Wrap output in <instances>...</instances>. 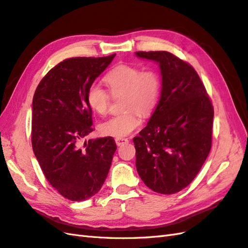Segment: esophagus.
<instances>
[{
	"label": "esophagus",
	"mask_w": 248,
	"mask_h": 248,
	"mask_svg": "<svg viewBox=\"0 0 248 248\" xmlns=\"http://www.w3.org/2000/svg\"><path fill=\"white\" fill-rule=\"evenodd\" d=\"M115 142H116V145H117V146H122V145H124V143L129 142V140H128V138L116 137V138H115Z\"/></svg>",
	"instance_id": "34e87169"
}]
</instances>
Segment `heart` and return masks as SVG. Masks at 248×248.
Here are the masks:
<instances>
[{"instance_id":"b5f03b06","label":"heart","mask_w":248,"mask_h":248,"mask_svg":"<svg viewBox=\"0 0 248 248\" xmlns=\"http://www.w3.org/2000/svg\"><path fill=\"white\" fill-rule=\"evenodd\" d=\"M105 82L112 95H124L122 114L115 115L99 124L102 135L124 137L141 124L140 115L150 113L156 106L160 93V79L152 70L141 71L134 65L120 64L105 76ZM110 96L100 85L91 84L86 92V102L94 112L105 115Z\"/></svg>"}]
</instances>
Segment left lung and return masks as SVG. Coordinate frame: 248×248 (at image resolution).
I'll return each mask as SVG.
<instances>
[{"mask_svg":"<svg viewBox=\"0 0 248 248\" xmlns=\"http://www.w3.org/2000/svg\"><path fill=\"white\" fill-rule=\"evenodd\" d=\"M156 62L162 77L157 107L133 138L136 169L153 191L173 194L198 175L211 149L214 108L194 68L168 51H136Z\"/></svg>","mask_w":248,"mask_h":248,"instance_id":"obj_1","label":"left lung"}]
</instances>
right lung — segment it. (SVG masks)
I'll use <instances>...</instances> for the list:
<instances>
[{
  "label": "right lung",
  "mask_w": 248,
  "mask_h": 248,
  "mask_svg": "<svg viewBox=\"0 0 248 248\" xmlns=\"http://www.w3.org/2000/svg\"><path fill=\"white\" fill-rule=\"evenodd\" d=\"M115 56L65 59L45 75L34 92L32 150L46 180L67 200L81 202L99 191L117 149L111 136L81 146L93 132L86 92Z\"/></svg>",
  "instance_id": "obj_1"
}]
</instances>
